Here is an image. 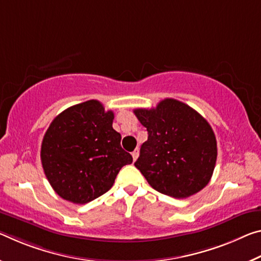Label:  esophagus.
I'll return each instance as SVG.
<instances>
[{"mask_svg": "<svg viewBox=\"0 0 261 261\" xmlns=\"http://www.w3.org/2000/svg\"><path fill=\"white\" fill-rule=\"evenodd\" d=\"M132 154V159H134V161H136L137 160V158H138V155H139V150L138 148H136V150L131 153Z\"/></svg>", "mask_w": 261, "mask_h": 261, "instance_id": "esophagus-1", "label": "esophagus"}]
</instances>
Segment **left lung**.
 <instances>
[{
  "label": "left lung",
  "instance_id": "obj_1",
  "mask_svg": "<svg viewBox=\"0 0 261 261\" xmlns=\"http://www.w3.org/2000/svg\"><path fill=\"white\" fill-rule=\"evenodd\" d=\"M134 113L148 135L135 166L151 187L175 198L203 189L217 159L216 137L206 119L174 98Z\"/></svg>",
  "mask_w": 261,
  "mask_h": 261
}]
</instances>
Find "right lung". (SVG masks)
Wrapping results in <instances>:
<instances>
[{
	"label": "right lung",
	"mask_w": 261,
	"mask_h": 261,
	"mask_svg": "<svg viewBox=\"0 0 261 261\" xmlns=\"http://www.w3.org/2000/svg\"><path fill=\"white\" fill-rule=\"evenodd\" d=\"M114 113L89 100L69 107L49 124L41 143L44 173L64 200L85 204L113 187L121 168L132 163L113 129Z\"/></svg>",
	"instance_id": "right-lung-1"
}]
</instances>
